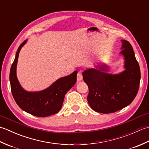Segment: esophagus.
I'll list each match as a JSON object with an SVG mask.
<instances>
[{"mask_svg":"<svg viewBox=\"0 0 149 149\" xmlns=\"http://www.w3.org/2000/svg\"><path fill=\"white\" fill-rule=\"evenodd\" d=\"M77 81H80L83 79V74H82V72L81 71L78 72L77 75Z\"/></svg>","mask_w":149,"mask_h":149,"instance_id":"1","label":"esophagus"}]
</instances>
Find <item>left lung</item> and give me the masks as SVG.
Masks as SVG:
<instances>
[{
	"label": "left lung",
	"instance_id": "obj_1",
	"mask_svg": "<svg viewBox=\"0 0 149 149\" xmlns=\"http://www.w3.org/2000/svg\"><path fill=\"white\" fill-rule=\"evenodd\" d=\"M120 54L124 57L125 70L110 74L106 65L83 72V80L89 88L88 102L95 111L111 113L129 105L138 93L141 73L133 49L128 41L122 40Z\"/></svg>",
	"mask_w": 149,
	"mask_h": 149
}]
</instances>
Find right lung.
I'll return each mask as SVG.
<instances>
[{
  "instance_id": "add662e5",
  "label": "right lung",
  "mask_w": 149,
  "mask_h": 149,
  "mask_svg": "<svg viewBox=\"0 0 149 149\" xmlns=\"http://www.w3.org/2000/svg\"><path fill=\"white\" fill-rule=\"evenodd\" d=\"M25 40L19 46L11 65L9 81L15 102L20 108L28 113L38 117L54 115L61 109L66 92L76 83L77 72L59 79L47 89L40 91H27L19 83L17 77V65L19 52L26 43Z\"/></svg>"
}]
</instances>
